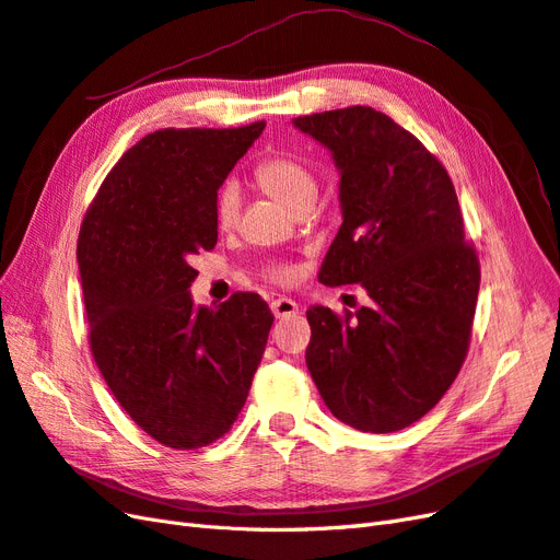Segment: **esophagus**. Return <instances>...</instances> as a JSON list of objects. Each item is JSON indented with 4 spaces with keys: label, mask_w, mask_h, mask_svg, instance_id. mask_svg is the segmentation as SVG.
I'll return each instance as SVG.
<instances>
[{
    "label": "esophagus",
    "mask_w": 560,
    "mask_h": 560,
    "mask_svg": "<svg viewBox=\"0 0 560 560\" xmlns=\"http://www.w3.org/2000/svg\"><path fill=\"white\" fill-rule=\"evenodd\" d=\"M271 314H275L277 318H285V316H293L298 314V302L291 300V298H277L271 300Z\"/></svg>",
    "instance_id": "1"
}]
</instances>
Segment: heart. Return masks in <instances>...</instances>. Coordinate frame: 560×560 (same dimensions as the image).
Segmentation results:
<instances>
[{
  "mask_svg": "<svg viewBox=\"0 0 560 560\" xmlns=\"http://www.w3.org/2000/svg\"><path fill=\"white\" fill-rule=\"evenodd\" d=\"M255 178L269 191L271 197H277L289 209H298L302 201L316 199V175L314 171L291 154H271L265 162L255 168ZM238 209H242V189L234 180H228L220 187L215 199V222L220 230H232L238 218ZM293 277V269L277 267L275 279L289 281Z\"/></svg>",
  "mask_w": 560,
  "mask_h": 560,
  "instance_id": "heart-1",
  "label": "heart"
}]
</instances>
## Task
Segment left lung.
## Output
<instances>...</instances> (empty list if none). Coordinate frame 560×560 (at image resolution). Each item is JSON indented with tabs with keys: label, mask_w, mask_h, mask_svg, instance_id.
<instances>
[{
	"label": "left lung",
	"mask_w": 560,
	"mask_h": 560,
	"mask_svg": "<svg viewBox=\"0 0 560 560\" xmlns=\"http://www.w3.org/2000/svg\"><path fill=\"white\" fill-rule=\"evenodd\" d=\"M293 126L322 142L340 173L342 225L318 281L359 283L371 298L354 318L307 312V369L335 418L389 434L424 418L457 377L478 258L448 173L392 117L354 105Z\"/></svg>",
	"instance_id": "left-lung-1"
}]
</instances>
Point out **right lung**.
<instances>
[{"label": "right lung", "mask_w": 560, "mask_h": 560, "mask_svg": "<svg viewBox=\"0 0 560 560\" xmlns=\"http://www.w3.org/2000/svg\"><path fill=\"white\" fill-rule=\"evenodd\" d=\"M262 129L145 136L109 171L79 232L93 359L129 418L168 448L228 434L275 324L258 293L213 310L189 293L191 255L218 242V189Z\"/></svg>", "instance_id": "add662e5"}]
</instances>
